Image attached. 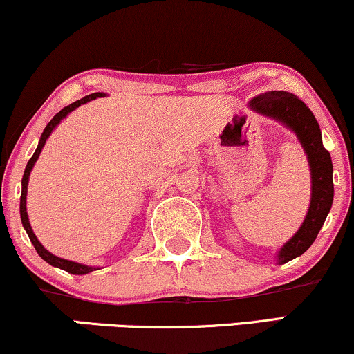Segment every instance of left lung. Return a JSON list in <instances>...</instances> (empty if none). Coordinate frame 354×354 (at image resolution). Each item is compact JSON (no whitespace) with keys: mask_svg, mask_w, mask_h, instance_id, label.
I'll return each mask as SVG.
<instances>
[{"mask_svg":"<svg viewBox=\"0 0 354 354\" xmlns=\"http://www.w3.org/2000/svg\"><path fill=\"white\" fill-rule=\"evenodd\" d=\"M252 110L272 118L297 134L307 154L312 176V198L302 226L279 250L277 264H286L302 256L315 241L333 203V164L322 142V131L313 113L302 100L289 91H268L250 102Z\"/></svg>","mask_w":354,"mask_h":354,"instance_id":"obj_1","label":"left lung"}]
</instances>
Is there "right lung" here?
<instances>
[{"mask_svg": "<svg viewBox=\"0 0 354 354\" xmlns=\"http://www.w3.org/2000/svg\"><path fill=\"white\" fill-rule=\"evenodd\" d=\"M104 97V93H91V95H86V97L77 100V102H73L72 104H68V106H65L64 110H60L57 115L52 118L49 121V124L46 126V129H44L42 136H41V141L37 144V149L34 152L32 157L29 159L28 165H26V170H24V176H23V182H21V185H23V190H21V205H19V212H21V221H23V226L26 230V233H28V236L30 239V243L34 244V248H36L37 254L42 257L46 263H49L50 266H54V268H59V269H64L67 270V272L71 274H77V276H84V274H88L91 270H97L98 268H91V266H85V264H78V263H73V261H67V259H62V257H57L52 254L46 250V248L42 246L41 241L36 238V234H34L32 228H30L29 225V218H28V212H26V195H28V184H29V176H30V170H32L34 164H36V160L39 159V154H41L44 144H46L47 138L50 136L52 131L55 129V126L60 123V121L64 120L65 116L68 115V113H72L75 108L80 106V104H85L86 102H91V100L95 98H102Z\"/></svg>", "mask_w": 354, "mask_h": 354, "instance_id": "1", "label": "right lung"}]
</instances>
